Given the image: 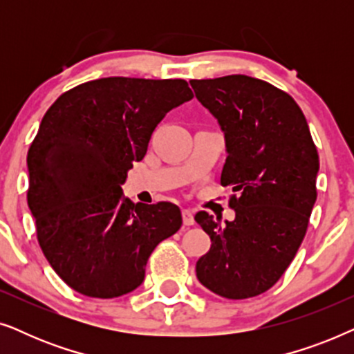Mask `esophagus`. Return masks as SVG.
<instances>
[{"mask_svg": "<svg viewBox=\"0 0 354 354\" xmlns=\"http://www.w3.org/2000/svg\"><path fill=\"white\" fill-rule=\"evenodd\" d=\"M182 219H183V224H185V225L195 224V217H193V211H190V209H183L182 211Z\"/></svg>", "mask_w": 354, "mask_h": 354, "instance_id": "esophagus-1", "label": "esophagus"}]
</instances>
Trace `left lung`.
<instances>
[{"label": "left lung", "instance_id": "obj_1", "mask_svg": "<svg viewBox=\"0 0 354 354\" xmlns=\"http://www.w3.org/2000/svg\"><path fill=\"white\" fill-rule=\"evenodd\" d=\"M190 84L224 132L221 185L234 190L235 211L224 225L206 211L195 216L211 239L196 277L219 297H256L282 277L306 235L317 198L316 145L297 101L268 82L236 74Z\"/></svg>", "mask_w": 354, "mask_h": 354}]
</instances>
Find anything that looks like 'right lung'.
I'll list each match as a JSON object with an SVG mask.
<instances>
[{
  "label": "right lung",
  "mask_w": 354,
  "mask_h": 354,
  "mask_svg": "<svg viewBox=\"0 0 354 354\" xmlns=\"http://www.w3.org/2000/svg\"><path fill=\"white\" fill-rule=\"evenodd\" d=\"M193 98L182 79L108 77L62 93L27 154V203L55 272L85 297L142 285L149 254L182 225L172 203L133 205L122 183L169 111Z\"/></svg>",
  "instance_id": "add662e5"
}]
</instances>
